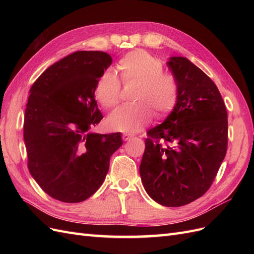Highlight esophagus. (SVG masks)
Wrapping results in <instances>:
<instances>
[{
    "mask_svg": "<svg viewBox=\"0 0 254 254\" xmlns=\"http://www.w3.org/2000/svg\"><path fill=\"white\" fill-rule=\"evenodd\" d=\"M132 135L131 134H129V133H124L122 135V139H123V141H129V140H131L132 139Z\"/></svg>",
    "mask_w": 254,
    "mask_h": 254,
    "instance_id": "esophagus-1",
    "label": "esophagus"
}]
</instances>
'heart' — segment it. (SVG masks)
Returning <instances> with one entry per match:
<instances>
[{
	"label": "heart",
	"instance_id": "obj_1",
	"mask_svg": "<svg viewBox=\"0 0 254 254\" xmlns=\"http://www.w3.org/2000/svg\"><path fill=\"white\" fill-rule=\"evenodd\" d=\"M121 80L137 82L131 96L132 104L113 111L107 125L114 131L137 132L147 126L153 112L158 120L166 118L176 107L179 98V86L171 74L163 73V64L143 50H134L123 56L117 64ZM121 82L112 71L99 76L94 89L98 103L106 109H112L120 102Z\"/></svg>",
	"mask_w": 254,
	"mask_h": 254
}]
</instances>
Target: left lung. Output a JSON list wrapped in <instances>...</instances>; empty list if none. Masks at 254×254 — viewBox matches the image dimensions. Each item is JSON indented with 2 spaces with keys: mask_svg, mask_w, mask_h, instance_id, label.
<instances>
[{
  "mask_svg": "<svg viewBox=\"0 0 254 254\" xmlns=\"http://www.w3.org/2000/svg\"><path fill=\"white\" fill-rule=\"evenodd\" d=\"M167 65L178 82V103L147 132L140 175L153 200L181 206L212 186L226 157L228 114L216 84L188 58L171 57Z\"/></svg>",
  "mask_w": 254,
  "mask_h": 254,
  "instance_id": "1",
  "label": "left lung"
}]
</instances>
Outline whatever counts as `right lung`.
I'll return each mask as SVG.
<instances>
[{
	"mask_svg": "<svg viewBox=\"0 0 254 254\" xmlns=\"http://www.w3.org/2000/svg\"><path fill=\"white\" fill-rule=\"evenodd\" d=\"M111 64L105 52H75L48 67L29 91L23 126L27 166L59 201L81 202L93 195L123 144L120 132H90L103 119L95 84Z\"/></svg>",
	"mask_w": 254,
	"mask_h": 254,
	"instance_id": "add662e5",
	"label": "right lung"
}]
</instances>
